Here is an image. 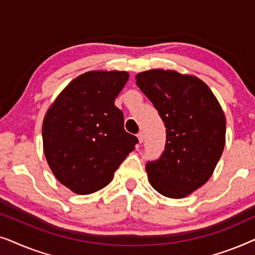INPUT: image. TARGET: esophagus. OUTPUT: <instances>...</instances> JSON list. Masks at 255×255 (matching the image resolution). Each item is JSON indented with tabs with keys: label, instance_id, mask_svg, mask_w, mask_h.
Instances as JSON below:
<instances>
[{
	"label": "esophagus",
	"instance_id": "34e87169",
	"mask_svg": "<svg viewBox=\"0 0 255 255\" xmlns=\"http://www.w3.org/2000/svg\"><path fill=\"white\" fill-rule=\"evenodd\" d=\"M137 137H138L139 142H140V144H141V142L144 141V132H142V131L139 132V133L137 134Z\"/></svg>",
	"mask_w": 255,
	"mask_h": 255
}]
</instances>
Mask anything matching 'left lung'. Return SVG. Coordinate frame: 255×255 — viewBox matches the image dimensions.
Masks as SVG:
<instances>
[{"label":"left lung","instance_id":"left-lung-1","mask_svg":"<svg viewBox=\"0 0 255 255\" xmlns=\"http://www.w3.org/2000/svg\"><path fill=\"white\" fill-rule=\"evenodd\" d=\"M166 128L165 151L147 161L149 183L163 196L182 198L203 186L225 146V115L196 76L151 69L135 76Z\"/></svg>","mask_w":255,"mask_h":255}]
</instances>
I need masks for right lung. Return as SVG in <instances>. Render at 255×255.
<instances>
[{
	"mask_svg": "<svg viewBox=\"0 0 255 255\" xmlns=\"http://www.w3.org/2000/svg\"><path fill=\"white\" fill-rule=\"evenodd\" d=\"M128 73L92 71L73 80L43 122L44 154L59 182L87 195L111 182L138 138L124 130L115 100Z\"/></svg>",
	"mask_w": 255,
	"mask_h": 255,
	"instance_id": "right-lung-1",
	"label": "right lung"
}]
</instances>
